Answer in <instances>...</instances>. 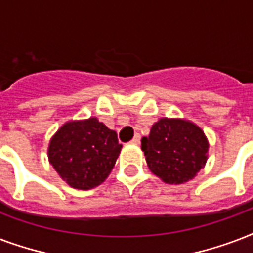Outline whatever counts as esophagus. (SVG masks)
I'll return each instance as SVG.
<instances>
[{
  "label": "esophagus",
  "instance_id": "esophagus-1",
  "mask_svg": "<svg viewBox=\"0 0 253 253\" xmlns=\"http://www.w3.org/2000/svg\"><path fill=\"white\" fill-rule=\"evenodd\" d=\"M140 140H141V136L138 134V133H136L130 142H132V144H134V145H137V144H140Z\"/></svg>",
  "mask_w": 253,
  "mask_h": 253
}]
</instances>
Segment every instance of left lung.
<instances>
[{
	"label": "left lung",
	"mask_w": 253,
	"mask_h": 253,
	"mask_svg": "<svg viewBox=\"0 0 253 253\" xmlns=\"http://www.w3.org/2000/svg\"><path fill=\"white\" fill-rule=\"evenodd\" d=\"M149 169L166 183L181 185L195 177L207 160L209 142L190 121L161 119L141 138Z\"/></svg>",
	"instance_id": "1"
}]
</instances>
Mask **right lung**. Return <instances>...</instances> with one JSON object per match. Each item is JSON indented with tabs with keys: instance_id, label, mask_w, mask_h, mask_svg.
I'll list each match as a JSON object with an SVG mask.
<instances>
[{
	"instance_id": "add662e5",
	"label": "right lung",
	"mask_w": 253,
	"mask_h": 253,
	"mask_svg": "<svg viewBox=\"0 0 253 253\" xmlns=\"http://www.w3.org/2000/svg\"><path fill=\"white\" fill-rule=\"evenodd\" d=\"M121 146L115 130L91 117L64 124L50 141L48 160L68 185L88 190L108 177Z\"/></svg>"
}]
</instances>
